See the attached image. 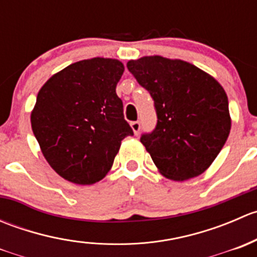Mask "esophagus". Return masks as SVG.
I'll return each instance as SVG.
<instances>
[{"instance_id": "34e87169", "label": "esophagus", "mask_w": 257, "mask_h": 257, "mask_svg": "<svg viewBox=\"0 0 257 257\" xmlns=\"http://www.w3.org/2000/svg\"><path fill=\"white\" fill-rule=\"evenodd\" d=\"M131 126H132V129H133L134 134H138L139 131H141V123H139L138 120H137V121H132Z\"/></svg>"}]
</instances>
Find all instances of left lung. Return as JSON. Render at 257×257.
Returning <instances> with one entry per match:
<instances>
[{
    "mask_svg": "<svg viewBox=\"0 0 257 257\" xmlns=\"http://www.w3.org/2000/svg\"><path fill=\"white\" fill-rule=\"evenodd\" d=\"M154 100L157 125L141 142L159 172L183 181L203 174L224 147L231 119L224 88L198 67L160 56L126 63Z\"/></svg>",
    "mask_w": 257,
    "mask_h": 257,
    "instance_id": "8db88e82",
    "label": "left lung"
}]
</instances>
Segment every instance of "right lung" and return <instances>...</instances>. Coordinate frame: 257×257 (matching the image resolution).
<instances>
[{
  "label": "right lung",
  "instance_id": "right-lung-1",
  "mask_svg": "<svg viewBox=\"0 0 257 257\" xmlns=\"http://www.w3.org/2000/svg\"><path fill=\"white\" fill-rule=\"evenodd\" d=\"M123 72L118 59H84L52 76L38 92L33 134L48 164L71 183L102 180L121 141L133 136L115 93Z\"/></svg>",
  "mask_w": 257,
  "mask_h": 257
}]
</instances>
